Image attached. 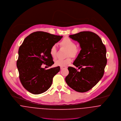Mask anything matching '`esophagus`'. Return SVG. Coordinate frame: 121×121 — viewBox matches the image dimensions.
I'll list each match as a JSON object with an SVG mask.
<instances>
[{
    "mask_svg": "<svg viewBox=\"0 0 121 121\" xmlns=\"http://www.w3.org/2000/svg\"><path fill=\"white\" fill-rule=\"evenodd\" d=\"M67 67H60V69H66Z\"/></svg>",
    "mask_w": 121,
    "mask_h": 121,
    "instance_id": "obj_1",
    "label": "esophagus"
}]
</instances>
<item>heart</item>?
<instances>
[{
	"label": "heart",
	"mask_w": 121,
	"mask_h": 121,
	"mask_svg": "<svg viewBox=\"0 0 121 121\" xmlns=\"http://www.w3.org/2000/svg\"><path fill=\"white\" fill-rule=\"evenodd\" d=\"M60 45L68 49L67 56H76L78 53V50L77 49V45L75 42L70 39L68 38H64L60 43ZM50 54L51 56L55 58L56 55V46L54 44L52 46L50 49ZM72 59L70 57H69L65 59H57L55 61V65L56 66L65 67L69 64L71 63Z\"/></svg>",
	"instance_id": "obj_1"
}]
</instances>
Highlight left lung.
Wrapping results in <instances>:
<instances>
[{
  "instance_id": "8db88e82",
  "label": "left lung",
  "mask_w": 121,
  "mask_h": 121,
  "mask_svg": "<svg viewBox=\"0 0 121 121\" xmlns=\"http://www.w3.org/2000/svg\"><path fill=\"white\" fill-rule=\"evenodd\" d=\"M69 37L80 44V53L73 63L80 71L68 67L65 81L79 92H85L95 86L103 77L107 64L106 49L101 38L91 31H81Z\"/></svg>"
}]
</instances>
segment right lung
I'll use <instances>...</instances> for the list:
<instances>
[{
	"label": "right lung",
	"instance_id": "1",
	"mask_svg": "<svg viewBox=\"0 0 121 121\" xmlns=\"http://www.w3.org/2000/svg\"><path fill=\"white\" fill-rule=\"evenodd\" d=\"M62 38L43 31H37L27 36L19 47L17 62L19 79L23 87L30 93L41 94L51 86L53 78L60 68L45 69L41 65L43 64L49 67L54 64L50 49Z\"/></svg>",
	"mask_w": 121,
	"mask_h": 121
}]
</instances>
